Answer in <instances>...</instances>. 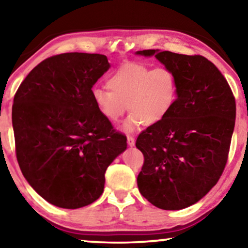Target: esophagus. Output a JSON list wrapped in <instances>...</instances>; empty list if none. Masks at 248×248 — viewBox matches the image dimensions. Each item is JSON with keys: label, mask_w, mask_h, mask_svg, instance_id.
Masks as SVG:
<instances>
[{"label": "esophagus", "mask_w": 248, "mask_h": 248, "mask_svg": "<svg viewBox=\"0 0 248 248\" xmlns=\"http://www.w3.org/2000/svg\"><path fill=\"white\" fill-rule=\"evenodd\" d=\"M127 144L130 145V147H134V145H135L134 138L131 137V135H128V137H127Z\"/></svg>", "instance_id": "obj_1"}]
</instances>
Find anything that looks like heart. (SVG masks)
<instances>
[{"instance_id": "b5f03b06", "label": "heart", "mask_w": 248, "mask_h": 248, "mask_svg": "<svg viewBox=\"0 0 248 248\" xmlns=\"http://www.w3.org/2000/svg\"><path fill=\"white\" fill-rule=\"evenodd\" d=\"M107 86L94 88L93 99L105 120L116 123L127 110L123 131L133 132L142 124L155 125L164 121L177 98V79L174 71L166 66L151 69L139 63L118 67L108 78Z\"/></svg>"}]
</instances>
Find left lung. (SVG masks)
I'll return each instance as SVG.
<instances>
[{
	"label": "left lung",
	"instance_id": "obj_1",
	"mask_svg": "<svg viewBox=\"0 0 248 248\" xmlns=\"http://www.w3.org/2000/svg\"><path fill=\"white\" fill-rule=\"evenodd\" d=\"M174 71L177 98L168 116L138 137L144 155L139 191L162 210L200 201L219 181L228 158L236 103L217 66L201 55L139 50Z\"/></svg>",
	"mask_w": 248,
	"mask_h": 248
}]
</instances>
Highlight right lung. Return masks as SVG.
I'll return each instance as SVG.
<instances>
[{
    "mask_svg": "<svg viewBox=\"0 0 248 248\" xmlns=\"http://www.w3.org/2000/svg\"><path fill=\"white\" fill-rule=\"evenodd\" d=\"M110 67L101 54L64 53L30 71L12 106L16 152L29 185L50 204L79 209L103 194L105 172L126 150L93 99Z\"/></svg>",
    "mask_w": 248,
    "mask_h": 248,
    "instance_id": "1",
    "label": "right lung"
}]
</instances>
